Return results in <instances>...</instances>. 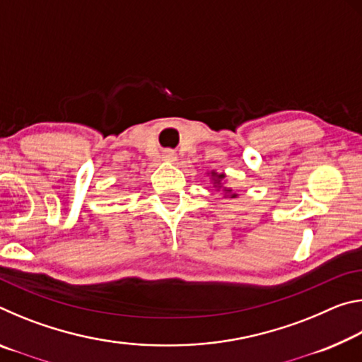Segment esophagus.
<instances>
[{
  "mask_svg": "<svg viewBox=\"0 0 362 362\" xmlns=\"http://www.w3.org/2000/svg\"><path fill=\"white\" fill-rule=\"evenodd\" d=\"M161 159H163L164 163H174L175 159H177L175 151H173V150H164L163 155H161Z\"/></svg>",
  "mask_w": 362,
  "mask_h": 362,
  "instance_id": "34e87169",
  "label": "esophagus"
}]
</instances>
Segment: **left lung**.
Returning <instances> with one entry per match:
<instances>
[{"label": "left lung", "mask_w": 362, "mask_h": 362, "mask_svg": "<svg viewBox=\"0 0 362 362\" xmlns=\"http://www.w3.org/2000/svg\"><path fill=\"white\" fill-rule=\"evenodd\" d=\"M207 175L211 177V183H212V187L216 188V192L223 193V198H238V193L233 192V188L225 185V183H226L225 177L226 175L223 173L220 174V173H217V170H209Z\"/></svg>", "instance_id": "1"}]
</instances>
